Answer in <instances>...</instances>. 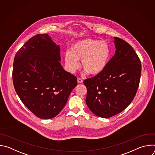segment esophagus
<instances>
[{
    "label": "esophagus",
    "mask_w": 155,
    "mask_h": 155,
    "mask_svg": "<svg viewBox=\"0 0 155 155\" xmlns=\"http://www.w3.org/2000/svg\"><path fill=\"white\" fill-rule=\"evenodd\" d=\"M77 82H78V83H83V80L81 79V78H77Z\"/></svg>",
    "instance_id": "esophagus-1"
}]
</instances>
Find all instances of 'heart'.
Instances as JSON below:
<instances>
[{
  "label": "heart",
  "mask_w": 155,
  "mask_h": 155,
  "mask_svg": "<svg viewBox=\"0 0 155 155\" xmlns=\"http://www.w3.org/2000/svg\"><path fill=\"white\" fill-rule=\"evenodd\" d=\"M111 47L106 41L94 39H83L72 46L71 50L65 53V65L68 71L74 74L80 66L86 73L97 75L106 68L111 56Z\"/></svg>",
  "instance_id": "obj_1"
}]
</instances>
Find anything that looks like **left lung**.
<instances>
[{
  "mask_svg": "<svg viewBox=\"0 0 155 155\" xmlns=\"http://www.w3.org/2000/svg\"><path fill=\"white\" fill-rule=\"evenodd\" d=\"M115 54L104 71L83 83L87 88L86 103L96 116L107 118L123 110L137 93L141 62L128 43L114 37Z\"/></svg>",
  "mask_w": 155,
  "mask_h": 155,
  "instance_id": "obj_1",
  "label": "left lung"
}]
</instances>
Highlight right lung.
Wrapping results in <instances>:
<instances>
[{"mask_svg": "<svg viewBox=\"0 0 155 155\" xmlns=\"http://www.w3.org/2000/svg\"><path fill=\"white\" fill-rule=\"evenodd\" d=\"M60 61V47L47 34L31 38L15 56V91L22 102L40 118L58 115L77 85V77L66 72Z\"/></svg>", "mask_w": 155, "mask_h": 155, "instance_id": "right-lung-1", "label": "right lung"}]
</instances>
